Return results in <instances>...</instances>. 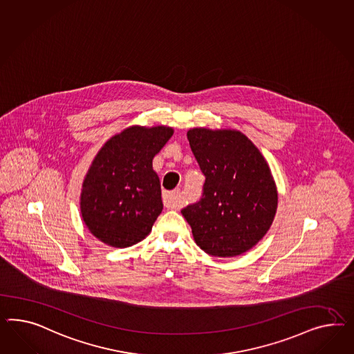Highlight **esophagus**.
Listing matches in <instances>:
<instances>
[{
  "mask_svg": "<svg viewBox=\"0 0 354 354\" xmlns=\"http://www.w3.org/2000/svg\"><path fill=\"white\" fill-rule=\"evenodd\" d=\"M162 198L163 205H165L167 209L178 210V209L182 207L180 192L179 191L165 192Z\"/></svg>",
  "mask_w": 354,
  "mask_h": 354,
  "instance_id": "34e87169",
  "label": "esophagus"
}]
</instances>
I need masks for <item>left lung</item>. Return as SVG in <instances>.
Wrapping results in <instances>:
<instances>
[{
  "label": "left lung",
  "mask_w": 354,
  "mask_h": 354,
  "mask_svg": "<svg viewBox=\"0 0 354 354\" xmlns=\"http://www.w3.org/2000/svg\"><path fill=\"white\" fill-rule=\"evenodd\" d=\"M188 140L206 180L183 216L206 254L232 258L252 249L276 215L278 193L263 154L236 130L192 129Z\"/></svg>",
  "instance_id": "left-lung-1"
}]
</instances>
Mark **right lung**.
Here are the masks:
<instances>
[{
	"label": "right lung",
	"instance_id": "1",
	"mask_svg": "<svg viewBox=\"0 0 354 354\" xmlns=\"http://www.w3.org/2000/svg\"><path fill=\"white\" fill-rule=\"evenodd\" d=\"M167 126H131L97 152L81 192V215L96 239L124 249L145 239L163 209L153 157L171 138Z\"/></svg>",
	"mask_w": 354,
	"mask_h": 354
}]
</instances>
